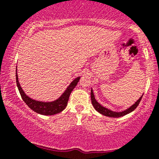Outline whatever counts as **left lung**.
<instances>
[{
  "instance_id": "1",
  "label": "left lung",
  "mask_w": 159,
  "mask_h": 159,
  "mask_svg": "<svg viewBox=\"0 0 159 159\" xmlns=\"http://www.w3.org/2000/svg\"><path fill=\"white\" fill-rule=\"evenodd\" d=\"M143 98V95L137 101L135 102V103H134L131 107H130L129 108L127 109V110H124L122 112H114L112 111V110H109V109L104 107L101 106L100 103L96 101L95 98H94V93H93V91L92 89L91 90V100H92V103L93 105V107L97 110L98 113H100L101 114H102L103 116H109V117H113V118H118V117H121L125 115H127L128 113H130L131 112L134 111L135 109L137 108V107L138 106L139 103H140V101H141Z\"/></svg>"
}]
</instances>
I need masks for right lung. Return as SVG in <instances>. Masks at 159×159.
Masks as SVG:
<instances>
[{
  "instance_id": "right-lung-1",
  "label": "right lung",
  "mask_w": 159,
  "mask_h": 159,
  "mask_svg": "<svg viewBox=\"0 0 159 159\" xmlns=\"http://www.w3.org/2000/svg\"><path fill=\"white\" fill-rule=\"evenodd\" d=\"M16 84L18 89H19V93H20L21 97H22L23 101H25V103L34 112L41 114V115L45 116L55 115V114L60 113V112L63 111L65 110L67 105V101H68L71 92L76 87V85H77L78 82H79L80 79V76L76 78L69 85V86L67 87L65 92L61 94V96L59 98H58L54 101H52V102H42V101H35V100L30 98L28 95H26V94H25L24 91L22 90V87L20 86V84L19 83L17 69L16 72Z\"/></svg>"
}]
</instances>
